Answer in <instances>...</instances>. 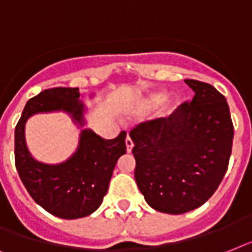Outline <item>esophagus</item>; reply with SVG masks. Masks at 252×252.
Returning a JSON list of instances; mask_svg holds the SVG:
<instances>
[{
    "mask_svg": "<svg viewBox=\"0 0 252 252\" xmlns=\"http://www.w3.org/2000/svg\"><path fill=\"white\" fill-rule=\"evenodd\" d=\"M126 151H128V152L132 151V149H133V141H132V138H130L129 136H126Z\"/></svg>",
    "mask_w": 252,
    "mask_h": 252,
    "instance_id": "esophagus-1",
    "label": "esophagus"
}]
</instances>
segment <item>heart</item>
Masks as SVG:
<instances>
[{
  "mask_svg": "<svg viewBox=\"0 0 252 252\" xmlns=\"http://www.w3.org/2000/svg\"><path fill=\"white\" fill-rule=\"evenodd\" d=\"M165 98H166L165 94H155V96H152L151 101H152V103H161L162 101L165 100Z\"/></svg>",
  "mask_w": 252,
  "mask_h": 252,
  "instance_id": "heart-1",
  "label": "heart"
}]
</instances>
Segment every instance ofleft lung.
I'll list each match as a JSON object with an SVG mask.
<instances>
[{
    "label": "left lung",
    "mask_w": 252,
    "mask_h": 252,
    "mask_svg": "<svg viewBox=\"0 0 252 252\" xmlns=\"http://www.w3.org/2000/svg\"><path fill=\"white\" fill-rule=\"evenodd\" d=\"M194 96L168 118L129 132L134 178L152 209L183 214L213 196L228 169L233 123L225 97L209 83L186 79Z\"/></svg>",
    "instance_id": "obj_1"
}]
</instances>
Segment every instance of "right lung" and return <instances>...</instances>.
I'll return each instance as SVG.
<instances>
[{
  "mask_svg": "<svg viewBox=\"0 0 252 252\" xmlns=\"http://www.w3.org/2000/svg\"><path fill=\"white\" fill-rule=\"evenodd\" d=\"M78 88L56 87L42 91L27 102L15 128V165L31 197L55 217L77 219L98 209L109 188L118 158L126 152L123 130L114 139H103L90 129L80 133L78 150L65 162L48 165L35 161L24 139L25 122L37 113L63 110L83 126L84 105Z\"/></svg>",
  "mask_w": 252,
  "mask_h": 252,
  "instance_id": "obj_1",
  "label": "right lung"
}]
</instances>
